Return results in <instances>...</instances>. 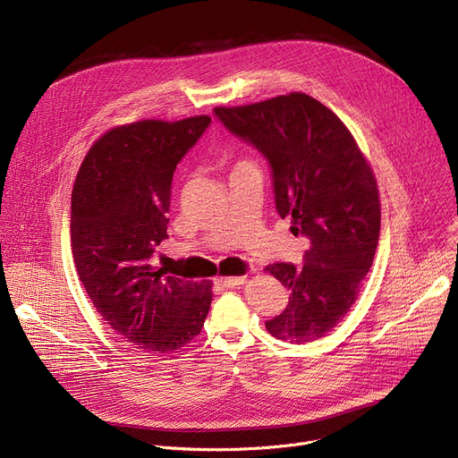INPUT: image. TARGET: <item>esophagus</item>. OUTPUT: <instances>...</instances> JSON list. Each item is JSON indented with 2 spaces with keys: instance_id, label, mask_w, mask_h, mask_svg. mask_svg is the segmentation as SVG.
I'll return each mask as SVG.
<instances>
[{
  "instance_id": "esophagus-1",
  "label": "esophagus",
  "mask_w": 458,
  "mask_h": 458,
  "mask_svg": "<svg viewBox=\"0 0 458 458\" xmlns=\"http://www.w3.org/2000/svg\"><path fill=\"white\" fill-rule=\"evenodd\" d=\"M242 282H245V276H226V278H219L217 280V284L221 285V287H237V285H241Z\"/></svg>"
}]
</instances>
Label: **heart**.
I'll use <instances>...</instances> for the list:
<instances>
[{
    "label": "heart",
    "mask_w": 458,
    "mask_h": 458,
    "mask_svg": "<svg viewBox=\"0 0 458 458\" xmlns=\"http://www.w3.org/2000/svg\"><path fill=\"white\" fill-rule=\"evenodd\" d=\"M225 162H226V164H232V165H233V169H235V167L252 165V164H254V162H252V160H249V158H242V157H232V155L225 157Z\"/></svg>",
    "instance_id": "1"
}]
</instances>
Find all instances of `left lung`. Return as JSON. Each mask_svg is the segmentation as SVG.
Segmentation results:
<instances>
[{
  "label": "left lung",
  "instance_id": "8db88e82",
  "mask_svg": "<svg viewBox=\"0 0 458 458\" xmlns=\"http://www.w3.org/2000/svg\"><path fill=\"white\" fill-rule=\"evenodd\" d=\"M216 115L263 152L278 213L311 241L301 267H265L291 289L267 331L296 344L317 341L352 310L376 256L381 202L370 162L337 114L301 91L216 106Z\"/></svg>",
  "mask_w": 458,
  "mask_h": 458
}]
</instances>
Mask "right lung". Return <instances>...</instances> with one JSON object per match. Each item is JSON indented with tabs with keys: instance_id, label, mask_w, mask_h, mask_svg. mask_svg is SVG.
<instances>
[{
	"instance_id": "obj_1",
	"label": "right lung",
	"mask_w": 458,
	"mask_h": 458,
	"mask_svg": "<svg viewBox=\"0 0 458 458\" xmlns=\"http://www.w3.org/2000/svg\"><path fill=\"white\" fill-rule=\"evenodd\" d=\"M209 115L141 119L89 147L72 193V252L98 313L136 348L171 353L200 333L211 282H186L157 267L167 237L173 173Z\"/></svg>"
}]
</instances>
